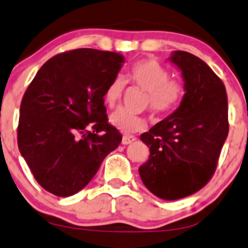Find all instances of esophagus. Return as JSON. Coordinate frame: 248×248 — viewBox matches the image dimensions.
Segmentation results:
<instances>
[{
	"label": "esophagus",
	"mask_w": 248,
	"mask_h": 248,
	"mask_svg": "<svg viewBox=\"0 0 248 248\" xmlns=\"http://www.w3.org/2000/svg\"><path fill=\"white\" fill-rule=\"evenodd\" d=\"M134 140H136V137H132V136H124V137H122V144H124V145H128V144H132Z\"/></svg>",
	"instance_id": "34e87169"
}]
</instances>
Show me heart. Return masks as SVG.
Returning <instances> with one entry per match:
<instances>
[{
    "label": "heart",
    "instance_id": "obj_1",
    "mask_svg": "<svg viewBox=\"0 0 248 248\" xmlns=\"http://www.w3.org/2000/svg\"><path fill=\"white\" fill-rule=\"evenodd\" d=\"M170 74L163 65L153 59H144L134 64L127 73L126 80L145 90L144 104L150 105L155 114L166 115L175 109L183 95V86L174 78H168ZM124 82L116 78L110 82L104 93V102L114 108L124 93ZM111 126L124 133H134L145 128L146 121L127 110L120 109L110 115Z\"/></svg>",
    "mask_w": 248,
    "mask_h": 248
}]
</instances>
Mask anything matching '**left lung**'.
<instances>
[{
  "mask_svg": "<svg viewBox=\"0 0 248 248\" xmlns=\"http://www.w3.org/2000/svg\"><path fill=\"white\" fill-rule=\"evenodd\" d=\"M168 60L182 71L185 94L170 116L140 136L150 155L139 175L154 195L172 201L207 184L229 124L225 87L212 69L184 50L172 52Z\"/></svg>",
  "mask_w": 248,
  "mask_h": 248,
  "instance_id": "obj_1",
  "label": "left lung"
}]
</instances>
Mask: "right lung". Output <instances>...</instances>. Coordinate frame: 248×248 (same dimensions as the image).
I'll use <instances>...</instances> for the list:
<instances>
[{
  "label": "right lung",
  "mask_w": 248,
  "mask_h": 248,
  "mask_svg": "<svg viewBox=\"0 0 248 248\" xmlns=\"http://www.w3.org/2000/svg\"><path fill=\"white\" fill-rule=\"evenodd\" d=\"M124 63L120 53L74 49L47 60L26 90L19 151L49 193H78L121 143V134L108 124L104 93Z\"/></svg>",
  "instance_id": "1"
}]
</instances>
